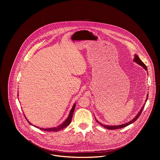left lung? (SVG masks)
<instances>
[{
	"mask_svg": "<svg viewBox=\"0 0 160 160\" xmlns=\"http://www.w3.org/2000/svg\"><path fill=\"white\" fill-rule=\"evenodd\" d=\"M134 62H136L137 64H138L139 65H140L141 67H142L143 68L145 69L146 71H147V67H146V65L141 61V60L139 58V57L137 56V55H135V58H134ZM148 95H147V99H146V100H145V102H147V98H148ZM145 106V105H144ZM144 106H143L142 107V108H141V110H140V111L139 112V113H138L137 116L132 119V120H131V121H129V122H126V123H125V124H121V125H119V126H106V125H103V124H100L97 120H96V121L100 125V126H103V128H106V129H110V130H113V129H121V128H124V127H126V126H129V124H132V123H133L134 122H135L136 120H137V119L139 118V116H140V115L142 113V111H143V108H144Z\"/></svg>",
	"mask_w": 160,
	"mask_h": 160,
	"instance_id": "left-lung-1",
	"label": "left lung"
}]
</instances>
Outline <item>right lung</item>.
Instances as JSON below:
<instances>
[{"label":"right lung","mask_w":160,"mask_h":160,"mask_svg":"<svg viewBox=\"0 0 160 160\" xmlns=\"http://www.w3.org/2000/svg\"><path fill=\"white\" fill-rule=\"evenodd\" d=\"M75 107H76V104H74L72 108V109L70 111V113L69 114L68 117V118L65 120V122H63V123L60 126H58V127L57 128H47V129H42V128H40L41 130H43V131H54V132H57V131H59L63 129H64L65 128H66L67 126H68L69 124L71 123V119H72V114L74 113V108H75ZM28 121V120H27ZM28 122L31 124V123H30L28 121ZM34 126V125H32Z\"/></svg>","instance_id":"1"}]
</instances>
